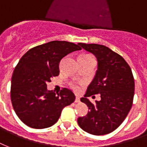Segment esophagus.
I'll use <instances>...</instances> for the list:
<instances>
[{
    "mask_svg": "<svg viewBox=\"0 0 147 147\" xmlns=\"http://www.w3.org/2000/svg\"><path fill=\"white\" fill-rule=\"evenodd\" d=\"M74 102H80V98H78V97H76Z\"/></svg>",
    "mask_w": 147,
    "mask_h": 147,
    "instance_id": "esophagus-1",
    "label": "esophagus"
}]
</instances>
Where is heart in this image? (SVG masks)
Listing matches in <instances>:
<instances>
[{"mask_svg":"<svg viewBox=\"0 0 147 147\" xmlns=\"http://www.w3.org/2000/svg\"><path fill=\"white\" fill-rule=\"evenodd\" d=\"M89 56H92V55H83V56H81V57H89ZM74 89L78 90V88H77V87H74Z\"/></svg>","mask_w":147,"mask_h":147,"instance_id":"b5f03b06","label":"heart"}]
</instances>
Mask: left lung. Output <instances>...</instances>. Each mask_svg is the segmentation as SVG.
Listing matches in <instances>:
<instances>
[{"label":"left lung","instance_id":"left-lung-1","mask_svg":"<svg viewBox=\"0 0 147 147\" xmlns=\"http://www.w3.org/2000/svg\"><path fill=\"white\" fill-rule=\"evenodd\" d=\"M78 45L98 61L96 76L81 98L89 111L86 116L78 117V125L92 135L109 134L121 125L132 106L135 82L131 69L124 58L106 46ZM97 94H100L101 100L93 105L87 97Z\"/></svg>","mask_w":147,"mask_h":147}]
</instances>
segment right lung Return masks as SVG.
<instances>
[{"mask_svg":"<svg viewBox=\"0 0 147 147\" xmlns=\"http://www.w3.org/2000/svg\"><path fill=\"white\" fill-rule=\"evenodd\" d=\"M81 49L74 43L53 40L30 49L20 59L11 78V100L25 125L37 129L51 127L63 108L74 102L71 90L63 88L56 95L47 89V83L59 74L63 58Z\"/></svg>","mask_w":147,"mask_h":147,"instance_id":"obj_1","label":"right lung"}]
</instances>
